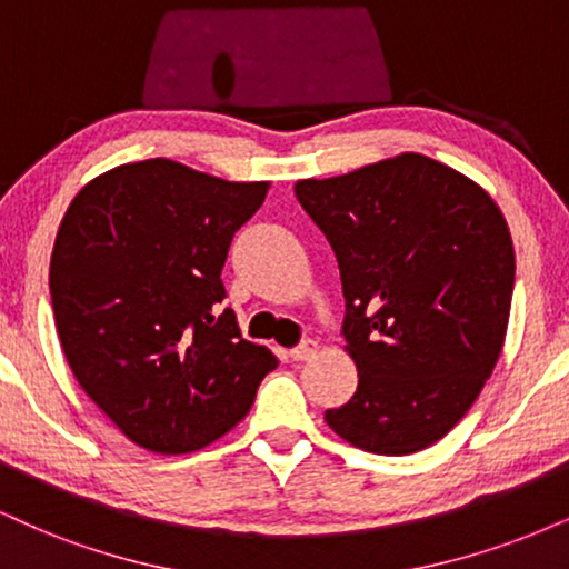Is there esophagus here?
<instances>
[{
  "label": "esophagus",
  "mask_w": 569,
  "mask_h": 569,
  "mask_svg": "<svg viewBox=\"0 0 569 569\" xmlns=\"http://www.w3.org/2000/svg\"><path fill=\"white\" fill-rule=\"evenodd\" d=\"M313 353H317V342L303 340V342H300V346H296V348L290 350V359L292 361H306V359H311Z\"/></svg>",
  "instance_id": "1"
}]
</instances>
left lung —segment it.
<instances>
[{"mask_svg": "<svg viewBox=\"0 0 569 569\" xmlns=\"http://www.w3.org/2000/svg\"><path fill=\"white\" fill-rule=\"evenodd\" d=\"M340 266L342 338L359 388L325 419L363 451H422L459 422L499 361L515 248L486 189L406 156L296 184Z\"/></svg>", "mask_w": 569, "mask_h": 569, "instance_id": "8db88e82", "label": "left lung"}]
</instances>
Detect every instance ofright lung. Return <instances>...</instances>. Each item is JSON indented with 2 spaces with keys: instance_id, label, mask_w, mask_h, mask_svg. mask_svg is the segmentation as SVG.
<instances>
[{
  "instance_id": "1",
  "label": "right lung",
  "mask_w": 569,
  "mask_h": 569,
  "mask_svg": "<svg viewBox=\"0 0 569 569\" xmlns=\"http://www.w3.org/2000/svg\"><path fill=\"white\" fill-rule=\"evenodd\" d=\"M266 189L152 158L91 179L60 223L49 292L62 353L83 392L147 451L213 443L277 367L221 308L231 237Z\"/></svg>"
}]
</instances>
